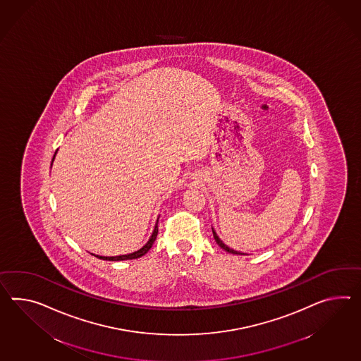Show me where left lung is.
Instances as JSON below:
<instances>
[{
    "instance_id": "1",
    "label": "left lung",
    "mask_w": 361,
    "mask_h": 361,
    "mask_svg": "<svg viewBox=\"0 0 361 361\" xmlns=\"http://www.w3.org/2000/svg\"><path fill=\"white\" fill-rule=\"evenodd\" d=\"M212 235H214V238H215V241H216V244H218V245L220 246V247H221V249H224V250H226V252H228V253H232V255H245L246 253H241V252H238V250H235V249H232V247H229L228 245H226V244H224V243H223V241H221V240H220V238L219 236H218V235H216V232H215V229L214 228H212Z\"/></svg>"
}]
</instances>
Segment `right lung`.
<instances>
[{"instance_id": "1", "label": "right lung", "mask_w": 361, "mask_h": 361, "mask_svg": "<svg viewBox=\"0 0 361 361\" xmlns=\"http://www.w3.org/2000/svg\"><path fill=\"white\" fill-rule=\"evenodd\" d=\"M56 154H57V151H56V152H54V155H53L52 164L53 160L56 158ZM158 221L159 216L158 219H157V223H155L154 231H152V233H151V236H149V241H147L145 245L142 246L141 249H138V250H135V252H133V253H129V255H112V257L97 255H94V253H91V255H95V257L99 258V259H104V261H126V259H135V258H140V257L146 255V253L149 252V249H151V246L154 244V241L157 240V236H158Z\"/></svg>"}]
</instances>
